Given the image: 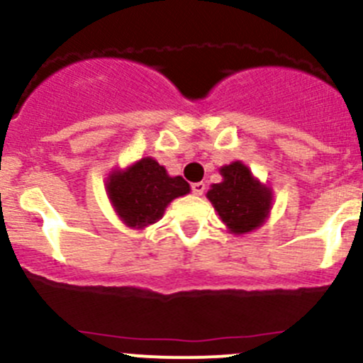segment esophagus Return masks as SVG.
I'll return each instance as SVG.
<instances>
[{"label":"esophagus","mask_w":363,"mask_h":363,"mask_svg":"<svg viewBox=\"0 0 363 363\" xmlns=\"http://www.w3.org/2000/svg\"><path fill=\"white\" fill-rule=\"evenodd\" d=\"M204 189H206V185H204L203 182L192 183V194H194V196H203Z\"/></svg>","instance_id":"1"}]
</instances>
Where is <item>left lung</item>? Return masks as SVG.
I'll use <instances>...</instances> for the list:
<instances>
[{"mask_svg":"<svg viewBox=\"0 0 363 363\" xmlns=\"http://www.w3.org/2000/svg\"><path fill=\"white\" fill-rule=\"evenodd\" d=\"M222 180L213 183L206 197L233 235L254 231L267 220L272 210V189L252 177L240 160L220 167Z\"/></svg>","mask_w":363,"mask_h":363,"instance_id":"8db88e82","label":"left lung"}]
</instances>
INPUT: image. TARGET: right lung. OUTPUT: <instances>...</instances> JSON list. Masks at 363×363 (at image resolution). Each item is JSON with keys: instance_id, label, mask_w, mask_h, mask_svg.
<instances>
[{"instance_id": "1", "label": "right lung", "mask_w": 363, "mask_h": 363, "mask_svg": "<svg viewBox=\"0 0 363 363\" xmlns=\"http://www.w3.org/2000/svg\"><path fill=\"white\" fill-rule=\"evenodd\" d=\"M106 189L118 217L135 229L155 224L171 201L190 192L189 183L182 177H169L166 167L152 157L138 160L127 169H114Z\"/></svg>"}]
</instances>
